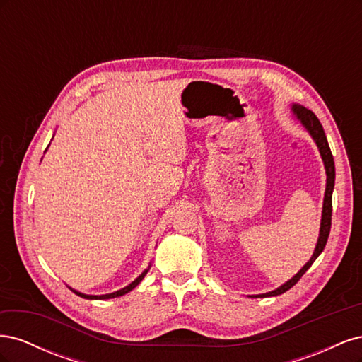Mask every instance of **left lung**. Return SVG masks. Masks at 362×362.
<instances>
[{"mask_svg": "<svg viewBox=\"0 0 362 362\" xmlns=\"http://www.w3.org/2000/svg\"><path fill=\"white\" fill-rule=\"evenodd\" d=\"M291 112H293L294 117L299 120L300 125L306 131H308V134L315 141V145H317V148H319L320 157H322L323 164H325V170H326V189H325V198H323V210H322L319 240H317V245H315V249L313 252V257L310 258V261L306 262V264L298 273H296V275L291 279H288L287 282H284L281 287L272 290L269 293L254 294V296H249V298H272V296H278V294H282V293H286L287 290H290L294 286V284L303 276V273L311 267V264L317 259V257L322 254L325 246H326L327 237H329V231H331L332 192H334V184H335V164H334L332 152H331L329 144H327V139H326V134H325L320 120L317 119V116L311 110H308V108H305L300 104H293Z\"/></svg>", "mask_w": 362, "mask_h": 362, "instance_id": "8db88e82", "label": "left lung"}]
</instances>
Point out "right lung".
<instances>
[{
  "mask_svg": "<svg viewBox=\"0 0 362 362\" xmlns=\"http://www.w3.org/2000/svg\"><path fill=\"white\" fill-rule=\"evenodd\" d=\"M151 269V266L145 270V272H141V275H139L133 282L131 284H128L127 287H124V288H120V290H117V291H113V293H108V294H101V296H95V294H84V293H80V291H76V290H74V288H71L76 296H80V298H84V299H90V300H103V299H113V298H119V296H124V294H127V293H129L131 290L133 288H136L139 284L141 282V279L145 278V275L148 273V270Z\"/></svg>",
  "mask_w": 362,
  "mask_h": 362,
  "instance_id": "1",
  "label": "right lung"
}]
</instances>
